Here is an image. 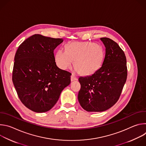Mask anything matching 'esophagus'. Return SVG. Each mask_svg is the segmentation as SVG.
I'll use <instances>...</instances> for the list:
<instances>
[{
  "label": "esophagus",
  "mask_w": 146,
  "mask_h": 146,
  "mask_svg": "<svg viewBox=\"0 0 146 146\" xmlns=\"http://www.w3.org/2000/svg\"><path fill=\"white\" fill-rule=\"evenodd\" d=\"M70 80H71V81H75V80H77V78L76 77H75L74 74H72L71 76V78H70Z\"/></svg>",
  "instance_id": "34e87169"
}]
</instances>
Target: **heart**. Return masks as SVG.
<instances>
[{
  "mask_svg": "<svg viewBox=\"0 0 146 146\" xmlns=\"http://www.w3.org/2000/svg\"><path fill=\"white\" fill-rule=\"evenodd\" d=\"M66 51L59 50L55 54L57 66L62 69H70L73 64L78 72L83 76L95 73L102 66L105 52L100 45L92 42H73L66 46Z\"/></svg>",
  "mask_w": 146,
  "mask_h": 146,
  "instance_id": "1",
  "label": "heart"
}]
</instances>
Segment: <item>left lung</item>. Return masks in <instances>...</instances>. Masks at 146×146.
<instances>
[{
    "label": "left lung",
    "mask_w": 146,
    "mask_h": 146,
    "mask_svg": "<svg viewBox=\"0 0 146 146\" xmlns=\"http://www.w3.org/2000/svg\"><path fill=\"white\" fill-rule=\"evenodd\" d=\"M106 47L102 66L90 76L80 77L78 100L90 112L108 110L119 99L127 78V59L118 44L108 37L100 38Z\"/></svg>",
    "instance_id": "1"
}]
</instances>
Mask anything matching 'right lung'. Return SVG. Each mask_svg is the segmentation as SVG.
Returning a JSON list of instances; mask_svg holds the SVG:
<instances>
[{"instance_id": "1", "label": "right lung", "mask_w": 146, "mask_h": 146, "mask_svg": "<svg viewBox=\"0 0 146 146\" xmlns=\"http://www.w3.org/2000/svg\"><path fill=\"white\" fill-rule=\"evenodd\" d=\"M63 41L35 34L21 44L15 53L13 84L20 100L33 111L51 109L70 84L71 73L56 66L54 54Z\"/></svg>"}]
</instances>
